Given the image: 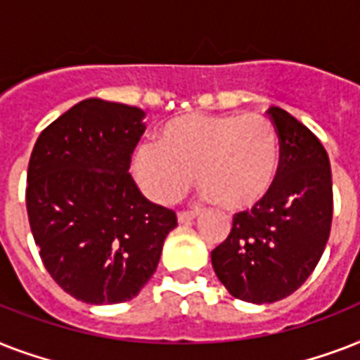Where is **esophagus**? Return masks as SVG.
Instances as JSON below:
<instances>
[{"instance_id":"1","label":"esophagus","mask_w":360,"mask_h":360,"mask_svg":"<svg viewBox=\"0 0 360 360\" xmlns=\"http://www.w3.org/2000/svg\"><path fill=\"white\" fill-rule=\"evenodd\" d=\"M196 217L198 211H181V213L177 214V222H179V224H188V222H192Z\"/></svg>"}]
</instances>
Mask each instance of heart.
Here are the masks:
<instances>
[{
  "mask_svg": "<svg viewBox=\"0 0 360 360\" xmlns=\"http://www.w3.org/2000/svg\"><path fill=\"white\" fill-rule=\"evenodd\" d=\"M132 174L157 203L174 202L196 174L205 196L220 207L248 211L278 181V132L262 115H179L160 129L158 146L136 147Z\"/></svg>",
  "mask_w": 360,
  "mask_h": 360,
  "instance_id": "obj_1",
  "label": "heart"
}]
</instances>
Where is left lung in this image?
Instances as JSON below:
<instances>
[{"label": "left lung", "instance_id": "left-lung-1", "mask_svg": "<svg viewBox=\"0 0 360 360\" xmlns=\"http://www.w3.org/2000/svg\"><path fill=\"white\" fill-rule=\"evenodd\" d=\"M280 138V174L257 207L233 217L230 237L211 252L219 280L236 299L282 301L318 265L333 222L329 155L310 130L282 108H269Z\"/></svg>", "mask_w": 360, "mask_h": 360}]
</instances>
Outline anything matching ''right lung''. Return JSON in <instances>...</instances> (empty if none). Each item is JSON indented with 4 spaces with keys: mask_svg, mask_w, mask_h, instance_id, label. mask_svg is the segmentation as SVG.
<instances>
[{
    "mask_svg": "<svg viewBox=\"0 0 360 360\" xmlns=\"http://www.w3.org/2000/svg\"><path fill=\"white\" fill-rule=\"evenodd\" d=\"M143 117L136 106L86 98L48 124L31 153V233L50 276L87 304L134 299L177 226L129 174Z\"/></svg>",
    "mask_w": 360,
    "mask_h": 360,
    "instance_id": "1",
    "label": "right lung"
}]
</instances>
